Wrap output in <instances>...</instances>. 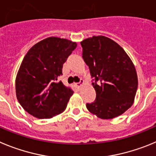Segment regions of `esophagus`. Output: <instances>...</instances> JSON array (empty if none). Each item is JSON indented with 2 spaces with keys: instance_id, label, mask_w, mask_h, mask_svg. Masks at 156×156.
<instances>
[{
  "instance_id": "esophagus-1",
  "label": "esophagus",
  "mask_w": 156,
  "mask_h": 156,
  "mask_svg": "<svg viewBox=\"0 0 156 156\" xmlns=\"http://www.w3.org/2000/svg\"><path fill=\"white\" fill-rule=\"evenodd\" d=\"M83 84H84V80L83 79H80V81L78 82V83L76 84V85L78 87V88H79V87H81V85H83Z\"/></svg>"
}]
</instances>
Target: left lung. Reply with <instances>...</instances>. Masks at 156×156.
Segmentation results:
<instances>
[{
    "mask_svg": "<svg viewBox=\"0 0 156 156\" xmlns=\"http://www.w3.org/2000/svg\"><path fill=\"white\" fill-rule=\"evenodd\" d=\"M81 45L96 92L95 101L87 103V109L102 119L123 114L132 106L137 92L134 64L120 45L106 36L88 38Z\"/></svg>",
    "mask_w": 156,
    "mask_h": 156,
    "instance_id": "left-lung-1",
    "label": "left lung"
}]
</instances>
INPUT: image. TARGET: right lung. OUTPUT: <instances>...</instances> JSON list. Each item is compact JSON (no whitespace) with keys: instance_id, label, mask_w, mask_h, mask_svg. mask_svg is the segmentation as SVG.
Here are the masks:
<instances>
[{"instance_id":"obj_1","label":"right lung","mask_w":156,"mask_h":156,"mask_svg":"<svg viewBox=\"0 0 156 156\" xmlns=\"http://www.w3.org/2000/svg\"><path fill=\"white\" fill-rule=\"evenodd\" d=\"M76 47L71 40L49 37L28 51L17 74L15 90L18 101L29 114L50 119L65 110L74 92L58 77Z\"/></svg>"}]
</instances>
